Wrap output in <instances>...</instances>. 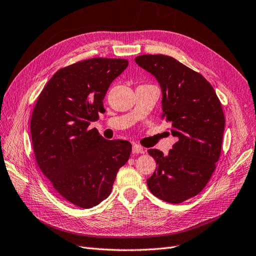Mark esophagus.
<instances>
[{
	"label": "esophagus",
	"instance_id": "obj_1",
	"mask_svg": "<svg viewBox=\"0 0 256 256\" xmlns=\"http://www.w3.org/2000/svg\"><path fill=\"white\" fill-rule=\"evenodd\" d=\"M145 150L142 148L141 146H138L136 144L132 145V154H144Z\"/></svg>",
	"mask_w": 256,
	"mask_h": 256
}]
</instances>
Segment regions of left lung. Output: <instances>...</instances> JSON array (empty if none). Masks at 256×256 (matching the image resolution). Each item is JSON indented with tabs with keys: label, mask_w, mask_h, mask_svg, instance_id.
<instances>
[{
	"label": "left lung",
	"mask_w": 256,
	"mask_h": 256,
	"mask_svg": "<svg viewBox=\"0 0 256 256\" xmlns=\"http://www.w3.org/2000/svg\"><path fill=\"white\" fill-rule=\"evenodd\" d=\"M134 60L158 81L161 120L177 140L166 156L147 150L158 166L147 187L160 200L180 204L198 194L214 171L226 127L222 106L210 83L177 60L145 54Z\"/></svg>",
	"instance_id": "left-lung-1"
}]
</instances>
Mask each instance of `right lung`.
<instances>
[{
	"mask_svg": "<svg viewBox=\"0 0 256 256\" xmlns=\"http://www.w3.org/2000/svg\"><path fill=\"white\" fill-rule=\"evenodd\" d=\"M125 58H90L60 69L46 84L30 118L37 164L68 202L92 208L110 196L131 144L104 140L92 122L104 112V98L125 70Z\"/></svg>",
	"mask_w": 256,
	"mask_h": 256,
	"instance_id": "1",
	"label": "right lung"
}]
</instances>
